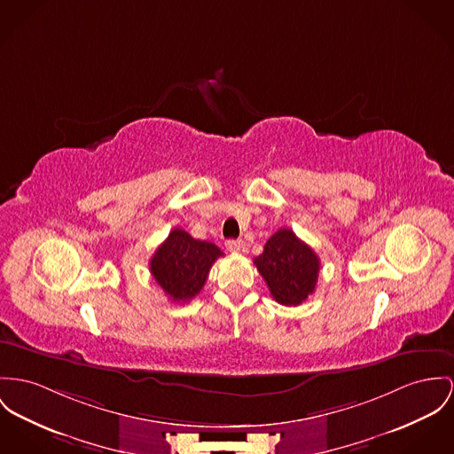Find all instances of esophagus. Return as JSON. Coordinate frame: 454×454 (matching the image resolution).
<instances>
[{"mask_svg":"<svg viewBox=\"0 0 454 454\" xmlns=\"http://www.w3.org/2000/svg\"><path fill=\"white\" fill-rule=\"evenodd\" d=\"M242 240H226V248L230 250V252H239V250H242Z\"/></svg>","mask_w":454,"mask_h":454,"instance_id":"1","label":"esophagus"}]
</instances>
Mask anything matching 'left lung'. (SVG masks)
I'll use <instances>...</instances> for the list:
<instances>
[{"label": "left lung", "instance_id": "8db88e82", "mask_svg": "<svg viewBox=\"0 0 454 454\" xmlns=\"http://www.w3.org/2000/svg\"><path fill=\"white\" fill-rule=\"evenodd\" d=\"M255 268L268 283L273 299L283 306L302 304L316 288L319 259L288 228L278 230L254 259Z\"/></svg>", "mask_w": 454, "mask_h": 454}]
</instances>
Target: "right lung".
Masks as SVG:
<instances>
[{
	"label": "right lung",
	"instance_id": "obj_1",
	"mask_svg": "<svg viewBox=\"0 0 454 454\" xmlns=\"http://www.w3.org/2000/svg\"><path fill=\"white\" fill-rule=\"evenodd\" d=\"M223 252L217 245L197 240L176 228L150 259V273L175 302H188L200 294L210 268Z\"/></svg>",
	"mask_w": 454,
	"mask_h": 454
}]
</instances>
